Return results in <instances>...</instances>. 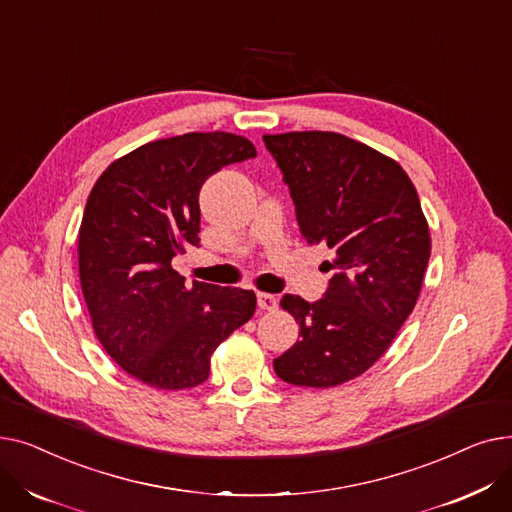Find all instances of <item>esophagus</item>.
I'll use <instances>...</instances> for the list:
<instances>
[{
  "label": "esophagus",
  "instance_id": "esophagus-1",
  "mask_svg": "<svg viewBox=\"0 0 512 512\" xmlns=\"http://www.w3.org/2000/svg\"><path fill=\"white\" fill-rule=\"evenodd\" d=\"M257 305L263 311H274L278 307V301L274 294H267V292H257Z\"/></svg>",
  "mask_w": 512,
  "mask_h": 512
}]
</instances>
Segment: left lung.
Returning a JSON list of instances; mask_svg holds the SVG:
<instances>
[{"label": "left lung", "mask_w": 512, "mask_h": 512, "mask_svg": "<svg viewBox=\"0 0 512 512\" xmlns=\"http://www.w3.org/2000/svg\"><path fill=\"white\" fill-rule=\"evenodd\" d=\"M309 245L334 251L324 299L284 294L299 340L274 359L292 386L334 388L359 378L396 338L419 299L432 253L419 195L398 161L338 132L263 134Z\"/></svg>", "instance_id": "8db88e82"}]
</instances>
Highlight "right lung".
<instances>
[{
  "label": "right lung",
  "mask_w": 512,
  "mask_h": 512,
  "mask_svg": "<svg viewBox=\"0 0 512 512\" xmlns=\"http://www.w3.org/2000/svg\"><path fill=\"white\" fill-rule=\"evenodd\" d=\"M232 132H186L141 145L97 178L78 230V272L97 340L126 373L157 390L203 384L209 363L253 317V290L184 278L178 253L199 247V191L255 157Z\"/></svg>",
  "instance_id": "1"
}]
</instances>
